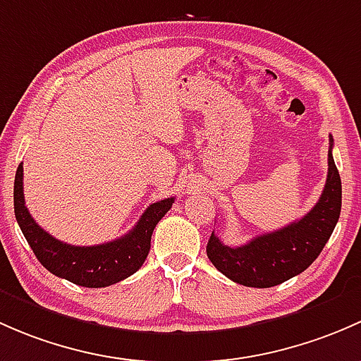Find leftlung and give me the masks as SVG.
Masks as SVG:
<instances>
[{
	"label": "left lung",
	"instance_id": "1",
	"mask_svg": "<svg viewBox=\"0 0 361 361\" xmlns=\"http://www.w3.org/2000/svg\"><path fill=\"white\" fill-rule=\"evenodd\" d=\"M330 135L329 173L318 203L299 221L255 236L241 247H228L212 233L207 243L210 262L224 276L245 287L269 288L290 280L314 262L332 235L341 215L343 188L332 156Z\"/></svg>",
	"mask_w": 361,
	"mask_h": 361
}]
</instances>
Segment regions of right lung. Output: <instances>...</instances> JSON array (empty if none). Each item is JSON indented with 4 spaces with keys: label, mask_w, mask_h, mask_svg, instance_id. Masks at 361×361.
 <instances>
[{
    "label": "right lung",
    "mask_w": 361,
    "mask_h": 361,
    "mask_svg": "<svg viewBox=\"0 0 361 361\" xmlns=\"http://www.w3.org/2000/svg\"><path fill=\"white\" fill-rule=\"evenodd\" d=\"M24 166L18 165L13 184L15 219L38 261L51 274L74 285L102 288L125 280L140 269L151 248V235L163 215L172 208L173 198L161 200L146 208L135 228L118 240L92 247H74L55 240L39 228L24 203Z\"/></svg>",
    "instance_id": "right-lung-1"
}]
</instances>
